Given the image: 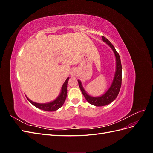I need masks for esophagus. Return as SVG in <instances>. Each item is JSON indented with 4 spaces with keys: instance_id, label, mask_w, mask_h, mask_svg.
I'll return each mask as SVG.
<instances>
[{
    "instance_id": "esophagus-1",
    "label": "esophagus",
    "mask_w": 153,
    "mask_h": 153,
    "mask_svg": "<svg viewBox=\"0 0 153 153\" xmlns=\"http://www.w3.org/2000/svg\"><path fill=\"white\" fill-rule=\"evenodd\" d=\"M76 71L75 70V69H73V70H71V72H70V74H71V75H72V76H75L76 75Z\"/></svg>"
}]
</instances>
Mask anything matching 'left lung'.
<instances>
[{
    "label": "left lung",
    "mask_w": 153,
    "mask_h": 153,
    "mask_svg": "<svg viewBox=\"0 0 153 153\" xmlns=\"http://www.w3.org/2000/svg\"><path fill=\"white\" fill-rule=\"evenodd\" d=\"M102 38L104 42H106L111 48H112L115 53V58H116V71H115L114 79L113 80L112 85H111V87L109 88V89L106 91L105 92V94H104L103 96H101L100 97H92L88 95L86 93L85 91L83 89V87L82 86L81 82L80 80H78L80 89L82 92L83 95H84L85 98L86 100L90 104L96 106H102L112 103V101L117 98V95L119 94V92L120 89H121V86L122 84V66L119 55L117 53L116 50L114 48L113 45L105 37L102 36Z\"/></svg>",
    "instance_id": "left-lung-1"
}]
</instances>
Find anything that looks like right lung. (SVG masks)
<instances>
[{
  "label": "right lung",
  "instance_id": "right-lung-1",
  "mask_svg": "<svg viewBox=\"0 0 153 153\" xmlns=\"http://www.w3.org/2000/svg\"><path fill=\"white\" fill-rule=\"evenodd\" d=\"M69 77L67 78L65 82L64 83V84L62 87V90L61 92L60 95L59 96L58 98L54 100L52 102H50L48 103H37L35 102H33L32 101L30 100H29L28 98H27V100H28L30 102L35 106L36 107L38 108L41 110H43L45 111H47V112H53V111L57 110L59 108H61V106L63 105L64 101H65V100L67 96V85H68V82L69 80Z\"/></svg>",
  "mask_w": 153,
  "mask_h": 153
}]
</instances>
